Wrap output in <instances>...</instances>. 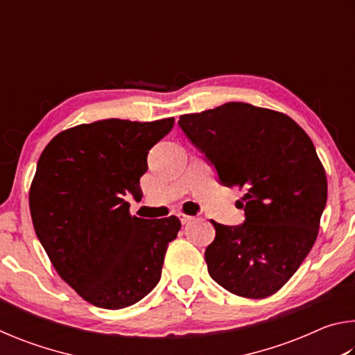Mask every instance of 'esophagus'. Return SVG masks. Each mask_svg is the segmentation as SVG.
<instances>
[{
    "mask_svg": "<svg viewBox=\"0 0 355 355\" xmlns=\"http://www.w3.org/2000/svg\"><path fill=\"white\" fill-rule=\"evenodd\" d=\"M178 219H180V222H182V224H188V222H191L194 218H192V216H188V214L178 213Z\"/></svg>",
    "mask_w": 355,
    "mask_h": 355,
    "instance_id": "esophagus-1",
    "label": "esophagus"
}]
</instances>
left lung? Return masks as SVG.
I'll use <instances>...</instances> for the list:
<instances>
[{
    "label": "left lung",
    "instance_id": "left-lung-1",
    "mask_svg": "<svg viewBox=\"0 0 355 355\" xmlns=\"http://www.w3.org/2000/svg\"><path fill=\"white\" fill-rule=\"evenodd\" d=\"M178 127L220 184L244 189V222H213L208 274L236 296L279 291L313 248L327 202V178L307 133L285 114L230 101L184 114Z\"/></svg>",
    "mask_w": 355,
    "mask_h": 355
}]
</instances>
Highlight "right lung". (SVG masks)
<instances>
[{"label": "right lung", "mask_w": 355, "mask_h": 355, "mask_svg": "<svg viewBox=\"0 0 355 355\" xmlns=\"http://www.w3.org/2000/svg\"><path fill=\"white\" fill-rule=\"evenodd\" d=\"M173 122L83 123L53 137L40 155L29 191L35 235L58 274L95 307H130L161 279L182 224L175 216H131L125 197H142L148 150Z\"/></svg>", "instance_id": "obj_1"}]
</instances>
